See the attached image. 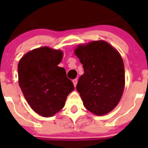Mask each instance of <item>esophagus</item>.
I'll list each match as a JSON object with an SVG mask.
<instances>
[{"mask_svg": "<svg viewBox=\"0 0 148 148\" xmlns=\"http://www.w3.org/2000/svg\"><path fill=\"white\" fill-rule=\"evenodd\" d=\"M73 84H74V86H75V87H76V84H77V82H78V80H77V79H73Z\"/></svg>", "mask_w": 148, "mask_h": 148, "instance_id": "esophagus-1", "label": "esophagus"}]
</instances>
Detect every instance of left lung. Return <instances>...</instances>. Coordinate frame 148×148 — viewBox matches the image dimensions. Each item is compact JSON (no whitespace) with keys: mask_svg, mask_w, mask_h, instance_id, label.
<instances>
[{"mask_svg":"<svg viewBox=\"0 0 148 148\" xmlns=\"http://www.w3.org/2000/svg\"><path fill=\"white\" fill-rule=\"evenodd\" d=\"M75 54L84 70L76 85L84 106L98 116L107 114L119 104L125 88V66L119 53L104 40H95L78 46Z\"/></svg>","mask_w":148,"mask_h":148,"instance_id":"obj_1","label":"left lung"}]
</instances>
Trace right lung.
Here are the masks:
<instances>
[{"instance_id":"right-lung-1","label":"right lung","mask_w":148,"mask_h":148,"mask_svg":"<svg viewBox=\"0 0 148 148\" xmlns=\"http://www.w3.org/2000/svg\"><path fill=\"white\" fill-rule=\"evenodd\" d=\"M62 58V51L42 47L29 51L18 63V83L23 95L31 108L44 117L61 110L74 90L64 68L58 66Z\"/></svg>"}]
</instances>
